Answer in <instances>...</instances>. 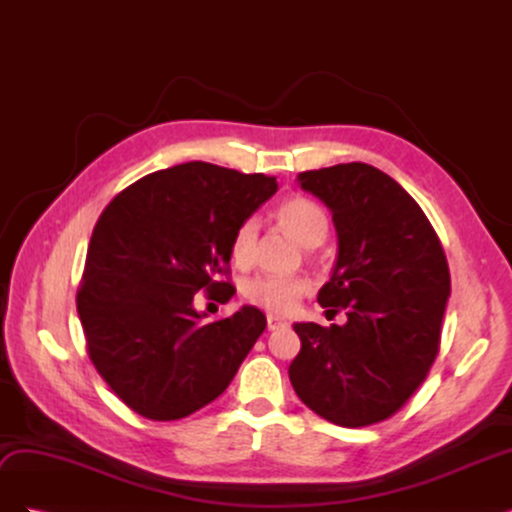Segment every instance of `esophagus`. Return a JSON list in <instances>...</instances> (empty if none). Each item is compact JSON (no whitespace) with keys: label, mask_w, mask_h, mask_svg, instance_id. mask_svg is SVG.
<instances>
[{"label":"esophagus","mask_w":512,"mask_h":512,"mask_svg":"<svg viewBox=\"0 0 512 512\" xmlns=\"http://www.w3.org/2000/svg\"><path fill=\"white\" fill-rule=\"evenodd\" d=\"M284 327H288V322H284L282 318L267 316V329L269 331H277V329H284Z\"/></svg>","instance_id":"34e87169"}]
</instances>
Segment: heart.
I'll return each mask as SVG.
<instances>
[{
  "label": "heart",
  "instance_id": "obj_1",
  "mask_svg": "<svg viewBox=\"0 0 512 512\" xmlns=\"http://www.w3.org/2000/svg\"><path fill=\"white\" fill-rule=\"evenodd\" d=\"M273 218L284 230L297 239L303 247H316L329 232V215L316 200L305 196L284 198L275 207ZM258 224L256 220H243L230 237V258L237 267H250L256 256ZM307 282L294 275H258L243 286L245 299L256 307L267 309L269 314H290L305 297Z\"/></svg>",
  "mask_w": 512,
  "mask_h": 512
}]
</instances>
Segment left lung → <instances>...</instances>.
<instances>
[{"mask_svg":"<svg viewBox=\"0 0 512 512\" xmlns=\"http://www.w3.org/2000/svg\"><path fill=\"white\" fill-rule=\"evenodd\" d=\"M297 179L333 213L337 262L318 303L348 322L294 324L301 350L288 376L329 423L374 425L406 404L436 361L448 262L423 209L382 170L350 162Z\"/></svg>","mask_w":512,"mask_h":512,"instance_id":"left-lung-1","label":"left lung"}]
</instances>
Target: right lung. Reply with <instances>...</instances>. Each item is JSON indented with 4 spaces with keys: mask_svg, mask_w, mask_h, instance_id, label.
Segmentation results:
<instances>
[{
    "mask_svg": "<svg viewBox=\"0 0 512 512\" xmlns=\"http://www.w3.org/2000/svg\"><path fill=\"white\" fill-rule=\"evenodd\" d=\"M275 192V177L188 162L134 181L102 211L76 309L91 363L136 414L177 421L211 404L265 331L252 305L205 322L194 299L230 301L232 232Z\"/></svg>",
    "mask_w": 512,
    "mask_h": 512,
    "instance_id": "obj_1",
    "label": "right lung"
}]
</instances>
